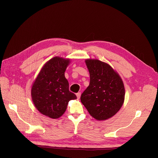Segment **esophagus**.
Wrapping results in <instances>:
<instances>
[{
  "label": "esophagus",
  "instance_id": "34e87169",
  "mask_svg": "<svg viewBox=\"0 0 158 158\" xmlns=\"http://www.w3.org/2000/svg\"><path fill=\"white\" fill-rule=\"evenodd\" d=\"M81 92H78V93H77V94H76V95H77V98H80V97H81Z\"/></svg>",
  "mask_w": 158,
  "mask_h": 158
}]
</instances>
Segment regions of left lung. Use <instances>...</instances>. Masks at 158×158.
Listing matches in <instances>:
<instances>
[{
  "mask_svg": "<svg viewBox=\"0 0 158 158\" xmlns=\"http://www.w3.org/2000/svg\"><path fill=\"white\" fill-rule=\"evenodd\" d=\"M85 63L90 81L81 96V101L95 119L107 120L117 113L123 104V81L108 64L92 59L85 60Z\"/></svg>",
  "mask_w": 158,
  "mask_h": 158,
  "instance_id": "8db88e82",
  "label": "left lung"
}]
</instances>
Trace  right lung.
I'll use <instances>...</instances> for the list:
<instances>
[{"instance_id":"right-lung-1","label":"right lung","mask_w":158,"mask_h":158,"mask_svg":"<svg viewBox=\"0 0 158 158\" xmlns=\"http://www.w3.org/2000/svg\"><path fill=\"white\" fill-rule=\"evenodd\" d=\"M69 59L54 57L40 70L31 88V97L36 109L44 115L58 118L65 112L69 102L77 97L69 91L64 72Z\"/></svg>"}]
</instances>
